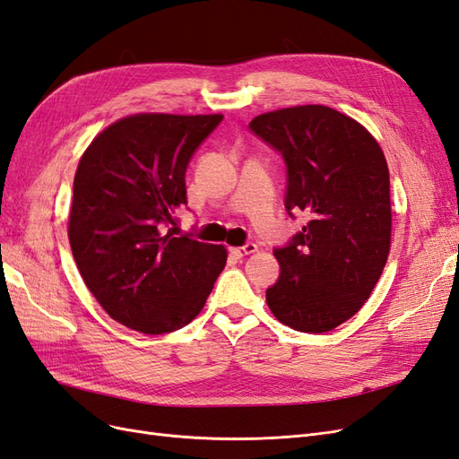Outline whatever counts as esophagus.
Here are the masks:
<instances>
[{"mask_svg":"<svg viewBox=\"0 0 459 459\" xmlns=\"http://www.w3.org/2000/svg\"><path fill=\"white\" fill-rule=\"evenodd\" d=\"M258 251V247L255 245V243H245L243 247H235V248H231V253L238 256V258H243V256H248V255H253V253H256Z\"/></svg>","mask_w":459,"mask_h":459,"instance_id":"esophagus-1","label":"esophagus"}]
</instances>
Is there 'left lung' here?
I'll return each instance as SVG.
<instances>
[{"label":"left lung","mask_w":459,"mask_h":459,"mask_svg":"<svg viewBox=\"0 0 459 459\" xmlns=\"http://www.w3.org/2000/svg\"><path fill=\"white\" fill-rule=\"evenodd\" d=\"M248 130L283 157L287 214L308 220L273 248L281 272L268 307L295 331L335 329L364 307L391 248L383 151L362 124L324 105L273 110Z\"/></svg>","instance_id":"left-lung-1"}]
</instances>
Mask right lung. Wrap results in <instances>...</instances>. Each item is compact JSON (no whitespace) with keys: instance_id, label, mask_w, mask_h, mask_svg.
Wrapping results in <instances>:
<instances>
[{"instance_id":"right-lung-1","label":"right lung","mask_w":459,"mask_h":459,"mask_svg":"<svg viewBox=\"0 0 459 459\" xmlns=\"http://www.w3.org/2000/svg\"><path fill=\"white\" fill-rule=\"evenodd\" d=\"M221 115H134L110 124L80 159L68 239L103 310L162 335L195 317L226 266L221 245L176 235L189 160Z\"/></svg>"}]
</instances>
